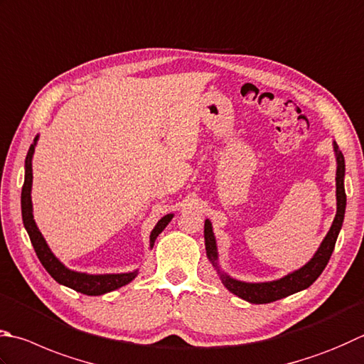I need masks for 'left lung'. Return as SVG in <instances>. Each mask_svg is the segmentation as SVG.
<instances>
[{
  "label": "left lung",
  "mask_w": 364,
  "mask_h": 364,
  "mask_svg": "<svg viewBox=\"0 0 364 364\" xmlns=\"http://www.w3.org/2000/svg\"><path fill=\"white\" fill-rule=\"evenodd\" d=\"M334 154H336V163H338V169H336V204H338V210H336V217L333 220V225L328 235L321 241L318 250L315 252V255L311 258V262H307L303 267L287 274L285 277L272 280V282H259V284H250L242 282V280H236L230 276H226L225 272L220 271L218 267V252L215 244V236L212 231V223L209 220L204 222V242H205V253H208L209 262L214 264V267L220 276L222 284L228 289L231 293H235L236 296L242 298L249 303L253 304H266L272 303V301L282 299L285 296H290L293 293H298L301 290L311 287L315 280L326 267L328 262H330L331 253L334 250L336 239H338L339 231L342 228V222H344L346 214V188H344V176H346V161L344 155L338 147V144L333 142Z\"/></svg>",
  "instance_id": "8db88e82"
}]
</instances>
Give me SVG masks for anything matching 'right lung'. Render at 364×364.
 Wrapping results in <instances>:
<instances>
[{"label":"right lung","instance_id":"right-lung-1","mask_svg":"<svg viewBox=\"0 0 364 364\" xmlns=\"http://www.w3.org/2000/svg\"><path fill=\"white\" fill-rule=\"evenodd\" d=\"M39 136L34 138V142L30 146L28 154L25 159V182L22 187V218L25 230L28 232L30 241L34 247V252L39 258V262L43 263L46 271L57 280L58 284L70 287V289L88 294V296H98V294H105L107 291L117 290L120 287L127 285L138 276V271L133 272H122V274H87V272H77L71 271L60 262V259L53 255L52 250L47 245L44 236L41 235L38 230L36 222L33 218V204H31V183H33V168L31 160L34 154V147H36ZM173 214L164 215L160 218L159 223L155 225V228L150 232V247H154L156 236L166 228V225L173 220Z\"/></svg>","mask_w":364,"mask_h":364}]
</instances>
